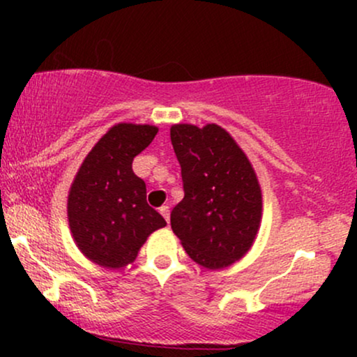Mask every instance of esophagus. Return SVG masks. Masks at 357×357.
<instances>
[{"mask_svg":"<svg viewBox=\"0 0 357 357\" xmlns=\"http://www.w3.org/2000/svg\"><path fill=\"white\" fill-rule=\"evenodd\" d=\"M159 213L162 215V218H165L166 221H169V206H161L159 208Z\"/></svg>","mask_w":357,"mask_h":357,"instance_id":"1","label":"esophagus"}]
</instances>
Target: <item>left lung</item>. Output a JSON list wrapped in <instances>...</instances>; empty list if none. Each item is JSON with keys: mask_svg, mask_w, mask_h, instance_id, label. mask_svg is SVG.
Listing matches in <instances>:
<instances>
[{"mask_svg": "<svg viewBox=\"0 0 357 357\" xmlns=\"http://www.w3.org/2000/svg\"><path fill=\"white\" fill-rule=\"evenodd\" d=\"M181 166L184 198L171 211V228L196 264L223 268L240 260L260 227L261 192L255 171L216 124L171 127Z\"/></svg>", "mask_w": 357, "mask_h": 357, "instance_id": "obj_1", "label": "left lung"}]
</instances>
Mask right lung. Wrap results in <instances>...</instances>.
<instances>
[{"label":"right lung","mask_w":357,"mask_h":357,"mask_svg":"<svg viewBox=\"0 0 357 357\" xmlns=\"http://www.w3.org/2000/svg\"><path fill=\"white\" fill-rule=\"evenodd\" d=\"M158 127L117 124L82 162L68 195V221L77 245L97 265L119 268L137 257L151 233L166 225L146 202V183L132 161Z\"/></svg>","instance_id":"1"}]
</instances>
